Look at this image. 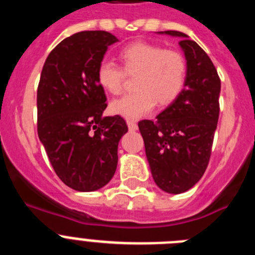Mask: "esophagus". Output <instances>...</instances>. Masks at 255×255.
I'll list each match as a JSON object with an SVG mask.
<instances>
[{
    "mask_svg": "<svg viewBox=\"0 0 255 255\" xmlns=\"http://www.w3.org/2000/svg\"><path fill=\"white\" fill-rule=\"evenodd\" d=\"M126 123H128V126H129V130H131V131H134V130L138 129V124L135 123V121L128 120Z\"/></svg>",
    "mask_w": 255,
    "mask_h": 255,
    "instance_id": "obj_1",
    "label": "esophagus"
}]
</instances>
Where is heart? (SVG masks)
Returning a JSON list of instances; mask_svg holds the SVG:
<instances>
[{"mask_svg":"<svg viewBox=\"0 0 255 255\" xmlns=\"http://www.w3.org/2000/svg\"><path fill=\"white\" fill-rule=\"evenodd\" d=\"M121 67L103 60L96 70V80L103 91L117 96L124 89L125 78L132 80L134 93L114 101V115L136 120L152 111L155 102L163 107L176 100L188 79V61L180 51L163 48L149 42H135L119 53Z\"/></svg>","mask_w":255,"mask_h":255,"instance_id":"heart-1","label":"heart"}]
</instances>
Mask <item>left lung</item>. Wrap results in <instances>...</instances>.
<instances>
[{
  "mask_svg": "<svg viewBox=\"0 0 255 255\" xmlns=\"http://www.w3.org/2000/svg\"><path fill=\"white\" fill-rule=\"evenodd\" d=\"M164 33L180 38L188 79L180 96L155 120H141L138 126L154 182L166 193L180 194L193 188L208 166L220 116L221 80L197 42L181 31Z\"/></svg>",
  "mask_w": 255,
  "mask_h": 255,
  "instance_id": "left-lung-1",
  "label": "left lung"
}]
</instances>
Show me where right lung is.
Listing matches in <instances>:
<instances>
[{"mask_svg": "<svg viewBox=\"0 0 255 255\" xmlns=\"http://www.w3.org/2000/svg\"><path fill=\"white\" fill-rule=\"evenodd\" d=\"M117 38L85 30L52 49L37 91L38 136L56 175L78 191L103 188L117 167V147L128 131L119 115L102 117L107 107L96 70Z\"/></svg>", "mask_w": 255, "mask_h": 255, "instance_id": "right-lung-1", "label": "right lung"}]
</instances>
